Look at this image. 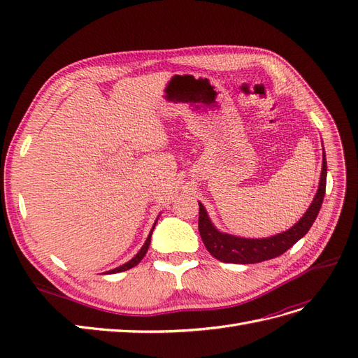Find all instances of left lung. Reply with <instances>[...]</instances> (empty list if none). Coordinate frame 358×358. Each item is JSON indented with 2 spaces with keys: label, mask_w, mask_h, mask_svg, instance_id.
I'll return each instance as SVG.
<instances>
[{
  "label": "left lung",
  "mask_w": 358,
  "mask_h": 358,
  "mask_svg": "<svg viewBox=\"0 0 358 358\" xmlns=\"http://www.w3.org/2000/svg\"><path fill=\"white\" fill-rule=\"evenodd\" d=\"M326 182H327V159L326 152L322 148V166L320 175V185L315 197L309 204L308 210L303 213L301 218L289 227L288 230L278 233L268 237H259V239H251V237H241L220 231L204 206L199 201L200 215H199V230L201 241L208 251L222 263L233 264H254L262 263L266 259H272L282 255L287 249H289L296 242H299L312 227L313 221L317 220L318 212L326 194Z\"/></svg>",
  "instance_id": "1"
}]
</instances>
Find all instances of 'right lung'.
I'll use <instances>...</instances> for the list:
<instances>
[{"label":"right lung","instance_id":"add662e5","mask_svg":"<svg viewBox=\"0 0 358 358\" xmlns=\"http://www.w3.org/2000/svg\"><path fill=\"white\" fill-rule=\"evenodd\" d=\"M161 215V213H159ZM159 215H158V218H159ZM158 218L155 220V222H154V225H152V229H150V233L148 234V237H146V241H145V243H143V246L140 248V251L129 259V262H127L125 264H122V266H119V267H115V268H112V270H109V272H106V273H119V272H125V270H129L131 267H134V266H137L140 262H142L143 259V257L146 255V252H148V249H149V245H150V236H152V231H154V229H155V225H157V222H158Z\"/></svg>","mask_w":358,"mask_h":358}]
</instances>
